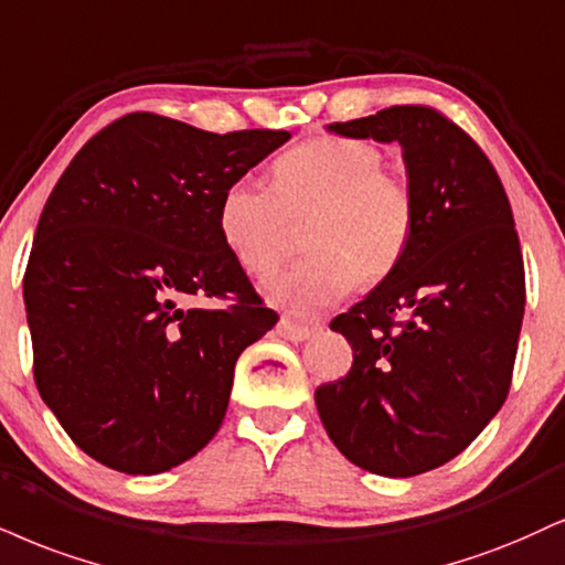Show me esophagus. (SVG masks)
Instances as JSON below:
<instances>
[{"label":"esophagus","instance_id":"1","mask_svg":"<svg viewBox=\"0 0 565 565\" xmlns=\"http://www.w3.org/2000/svg\"><path fill=\"white\" fill-rule=\"evenodd\" d=\"M276 331H278V337L289 339V342H305V339L312 337L310 326L291 321V318H281V321H278V326H276Z\"/></svg>","mask_w":565,"mask_h":565}]
</instances>
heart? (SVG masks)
<instances>
[{
  "mask_svg": "<svg viewBox=\"0 0 565 565\" xmlns=\"http://www.w3.org/2000/svg\"><path fill=\"white\" fill-rule=\"evenodd\" d=\"M274 189L239 179L217 200V231L253 278L274 276L305 228L308 257L270 284V297L295 316H316L358 284L384 281L416 234V189L384 168V152L355 136H312L270 168Z\"/></svg>",
  "mask_w": 565,
  "mask_h": 565,
  "instance_id": "b5f03b06",
  "label": "heart"
}]
</instances>
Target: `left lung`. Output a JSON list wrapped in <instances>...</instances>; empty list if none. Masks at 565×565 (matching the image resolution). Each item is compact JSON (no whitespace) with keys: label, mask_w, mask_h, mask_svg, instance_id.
I'll list each match as a JSON object with an SVG mask.
<instances>
[{"label":"left lung","mask_w":565,"mask_h":565,"mask_svg":"<svg viewBox=\"0 0 565 565\" xmlns=\"http://www.w3.org/2000/svg\"><path fill=\"white\" fill-rule=\"evenodd\" d=\"M329 128L399 141L418 221L403 263L331 321L352 369L318 386V416L350 463L416 477L463 452L511 392L526 305L519 231L484 149L437 107Z\"/></svg>","instance_id":"obj_1"}]
</instances>
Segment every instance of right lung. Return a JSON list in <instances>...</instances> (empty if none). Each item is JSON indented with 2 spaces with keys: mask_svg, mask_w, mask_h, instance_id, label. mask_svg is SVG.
Here are the masks:
<instances>
[{
  "mask_svg": "<svg viewBox=\"0 0 565 565\" xmlns=\"http://www.w3.org/2000/svg\"><path fill=\"white\" fill-rule=\"evenodd\" d=\"M289 136L131 113L52 189L23 276L33 379L102 466L162 473L221 429L236 360L278 316L223 244L217 200Z\"/></svg>",
  "mask_w": 565,
  "mask_h": 565,
  "instance_id": "right-lung-1",
  "label": "right lung"
}]
</instances>
